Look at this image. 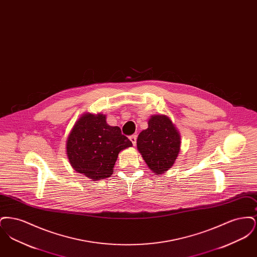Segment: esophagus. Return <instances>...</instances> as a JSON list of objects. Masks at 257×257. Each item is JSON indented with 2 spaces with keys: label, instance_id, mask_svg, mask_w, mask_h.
<instances>
[{
  "label": "esophagus",
  "instance_id": "1",
  "mask_svg": "<svg viewBox=\"0 0 257 257\" xmlns=\"http://www.w3.org/2000/svg\"><path fill=\"white\" fill-rule=\"evenodd\" d=\"M130 141L132 142L133 146H136V144H137V135H132V136L130 137Z\"/></svg>",
  "mask_w": 257,
  "mask_h": 257
}]
</instances>
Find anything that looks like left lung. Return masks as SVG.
<instances>
[{
	"label": "left lung",
	"mask_w": 257,
	"mask_h": 257,
	"mask_svg": "<svg viewBox=\"0 0 257 257\" xmlns=\"http://www.w3.org/2000/svg\"><path fill=\"white\" fill-rule=\"evenodd\" d=\"M180 135L170 117L152 115L148 128L142 131L137 147L153 173L162 174L173 166L180 150Z\"/></svg>",
	"instance_id": "left-lung-1"
}]
</instances>
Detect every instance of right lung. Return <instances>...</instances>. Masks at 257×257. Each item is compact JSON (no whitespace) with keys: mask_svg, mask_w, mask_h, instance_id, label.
I'll return each mask as SVG.
<instances>
[{"mask_svg":"<svg viewBox=\"0 0 257 257\" xmlns=\"http://www.w3.org/2000/svg\"><path fill=\"white\" fill-rule=\"evenodd\" d=\"M132 146L119 127L106 122V115L85 113L67 138L66 154L75 171L97 181L110 177L118 153Z\"/></svg>","mask_w":257,"mask_h":257,"instance_id":"right-lung-1","label":"right lung"}]
</instances>
